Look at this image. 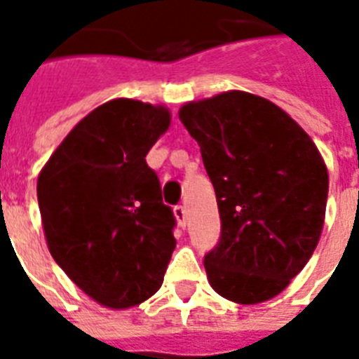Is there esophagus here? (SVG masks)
<instances>
[{"label":"esophagus","instance_id":"obj_1","mask_svg":"<svg viewBox=\"0 0 359 359\" xmlns=\"http://www.w3.org/2000/svg\"><path fill=\"white\" fill-rule=\"evenodd\" d=\"M174 215H176V219H177V224L182 226V228H185L187 226V209H185V205H176L174 208Z\"/></svg>","mask_w":359,"mask_h":359}]
</instances>
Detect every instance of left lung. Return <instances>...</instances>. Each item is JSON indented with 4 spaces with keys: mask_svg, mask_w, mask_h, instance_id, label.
<instances>
[{
    "mask_svg": "<svg viewBox=\"0 0 359 359\" xmlns=\"http://www.w3.org/2000/svg\"><path fill=\"white\" fill-rule=\"evenodd\" d=\"M180 120L219 203V245L203 259L211 287L237 304L274 298L325 226L328 170L317 146L283 109L243 90L185 103Z\"/></svg>",
    "mask_w": 359,
    "mask_h": 359,
    "instance_id": "obj_1",
    "label": "left lung"
}]
</instances>
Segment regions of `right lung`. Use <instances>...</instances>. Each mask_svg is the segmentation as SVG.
Returning a JSON list of instances; mask_svg holds the SVG:
<instances>
[{
	"label": "right lung",
	"mask_w": 359,
	"mask_h": 359,
	"mask_svg": "<svg viewBox=\"0 0 359 359\" xmlns=\"http://www.w3.org/2000/svg\"><path fill=\"white\" fill-rule=\"evenodd\" d=\"M168 126L163 105L111 100L66 135L39 174L51 256L105 308H131L156 294L176 248V219L146 165Z\"/></svg>",
	"instance_id": "1"
}]
</instances>
